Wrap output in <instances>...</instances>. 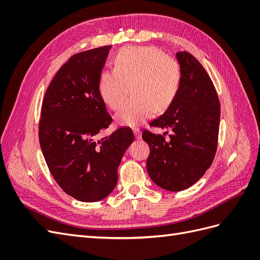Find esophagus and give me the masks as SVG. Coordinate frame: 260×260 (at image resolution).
Segmentation results:
<instances>
[{
	"label": "esophagus",
	"mask_w": 260,
	"mask_h": 260,
	"mask_svg": "<svg viewBox=\"0 0 260 260\" xmlns=\"http://www.w3.org/2000/svg\"><path fill=\"white\" fill-rule=\"evenodd\" d=\"M133 132H135V136H136V138H137L138 140L142 138V135H141V131H140L139 128H135V129H133Z\"/></svg>",
	"instance_id": "1"
}]
</instances>
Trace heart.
<instances>
[{
  "mask_svg": "<svg viewBox=\"0 0 260 260\" xmlns=\"http://www.w3.org/2000/svg\"><path fill=\"white\" fill-rule=\"evenodd\" d=\"M115 70H104L99 78V91L104 103L118 111L128 96L130 100L117 114L124 125L143 122L152 111L160 113L172 104L181 83L179 62L155 46H128L114 57Z\"/></svg>",
  "mask_w": 260,
  "mask_h": 260,
  "instance_id": "1",
  "label": "heart"
}]
</instances>
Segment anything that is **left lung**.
Returning <instances> with one entry per match:
<instances>
[{
  "label": "left lung",
  "mask_w": 260,
  "mask_h": 260,
  "mask_svg": "<svg viewBox=\"0 0 260 260\" xmlns=\"http://www.w3.org/2000/svg\"><path fill=\"white\" fill-rule=\"evenodd\" d=\"M181 69L178 95L162 116L149 125L170 130L169 139L144 129L149 146L148 176L167 191L190 187L214 161L220 122V103L210 77L192 54L177 53ZM169 133V132H167Z\"/></svg>",
  "instance_id": "obj_1"
}]
</instances>
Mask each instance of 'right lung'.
<instances>
[{
  "label": "right lung",
  "instance_id": "obj_1",
  "mask_svg": "<svg viewBox=\"0 0 260 260\" xmlns=\"http://www.w3.org/2000/svg\"><path fill=\"white\" fill-rule=\"evenodd\" d=\"M111 45L73 55L45 92L39 141L51 175L66 194L99 202L115 188L122 156L133 142L129 127L96 140L113 119L99 91Z\"/></svg>",
  "mask_w": 260,
  "mask_h": 260
}]
</instances>
